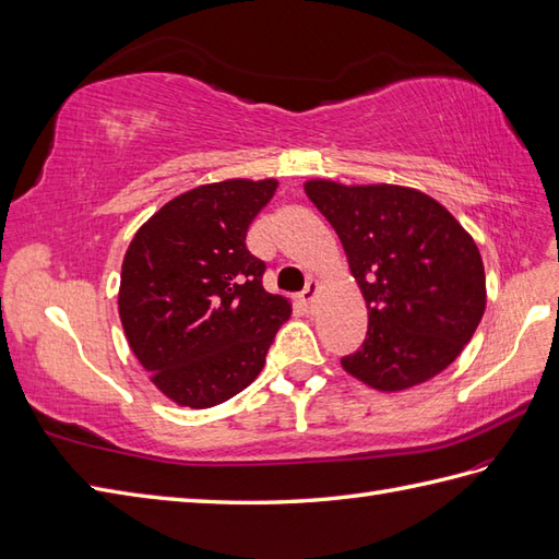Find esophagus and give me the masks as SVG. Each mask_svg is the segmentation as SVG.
I'll list each match as a JSON object with an SVG mask.
<instances>
[{"label":"esophagus","instance_id":"esophagus-1","mask_svg":"<svg viewBox=\"0 0 559 559\" xmlns=\"http://www.w3.org/2000/svg\"><path fill=\"white\" fill-rule=\"evenodd\" d=\"M318 292H320V282H318V280H308V282H306V289H304L301 294H298V301H301L306 308H310V304L316 301Z\"/></svg>","mask_w":559,"mask_h":559}]
</instances>
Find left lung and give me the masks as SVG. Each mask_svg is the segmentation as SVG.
Returning <instances> with one entry per match:
<instances>
[{"label": "left lung", "mask_w": 559, "mask_h": 559, "mask_svg": "<svg viewBox=\"0 0 559 559\" xmlns=\"http://www.w3.org/2000/svg\"><path fill=\"white\" fill-rule=\"evenodd\" d=\"M304 187L342 239L370 318L362 346L342 358L344 370L377 391H403L443 372L486 308L481 253L465 227L411 187Z\"/></svg>", "instance_id": "obj_1"}]
</instances>
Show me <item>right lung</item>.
Segmentation results:
<instances>
[{
  "instance_id": "add662e5",
  "label": "right lung",
  "mask_w": 559,
  "mask_h": 559,
  "mask_svg": "<svg viewBox=\"0 0 559 559\" xmlns=\"http://www.w3.org/2000/svg\"><path fill=\"white\" fill-rule=\"evenodd\" d=\"M277 180H225L175 197L138 229L120 272L118 312L152 382L177 405L211 407L261 374L292 306L263 289L247 249Z\"/></svg>"
}]
</instances>
